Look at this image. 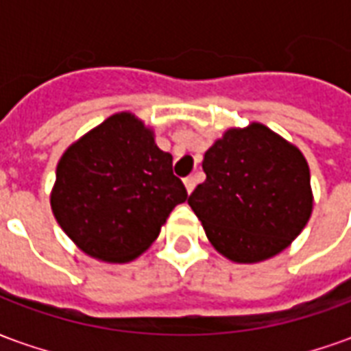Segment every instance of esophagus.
Masks as SVG:
<instances>
[{"instance_id": "obj_1", "label": "esophagus", "mask_w": 351, "mask_h": 351, "mask_svg": "<svg viewBox=\"0 0 351 351\" xmlns=\"http://www.w3.org/2000/svg\"><path fill=\"white\" fill-rule=\"evenodd\" d=\"M195 184H197L195 176H188V178H184V186H186L188 193H191V191L195 190Z\"/></svg>"}]
</instances>
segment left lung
<instances>
[{"mask_svg":"<svg viewBox=\"0 0 351 351\" xmlns=\"http://www.w3.org/2000/svg\"><path fill=\"white\" fill-rule=\"evenodd\" d=\"M203 171L188 205L210 244L235 263L280 254L312 214L308 163L263 123L226 131L205 152Z\"/></svg>","mask_w":351,"mask_h":351,"instance_id":"obj_1","label":"left lung"}]
</instances>
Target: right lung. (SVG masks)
<instances>
[{
    "label": "right lung",
    "instance_id": "1",
    "mask_svg": "<svg viewBox=\"0 0 351 351\" xmlns=\"http://www.w3.org/2000/svg\"><path fill=\"white\" fill-rule=\"evenodd\" d=\"M188 191L173 175V156L131 112H118L73 143L56 167L50 205L80 250L125 263L160 235Z\"/></svg>",
    "mask_w": 351,
    "mask_h": 351
}]
</instances>
